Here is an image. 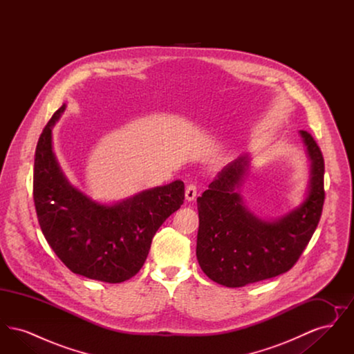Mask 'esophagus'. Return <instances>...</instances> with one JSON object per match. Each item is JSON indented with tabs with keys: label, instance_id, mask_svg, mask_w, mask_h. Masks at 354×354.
Wrapping results in <instances>:
<instances>
[{
	"label": "esophagus",
	"instance_id": "1",
	"mask_svg": "<svg viewBox=\"0 0 354 354\" xmlns=\"http://www.w3.org/2000/svg\"><path fill=\"white\" fill-rule=\"evenodd\" d=\"M196 194H198L196 185H188L185 187V199H187L188 202H192V201L196 198Z\"/></svg>",
	"mask_w": 354,
	"mask_h": 354
}]
</instances>
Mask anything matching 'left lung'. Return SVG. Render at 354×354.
Masks as SVG:
<instances>
[{
    "label": "left lung",
    "instance_id": "1",
    "mask_svg": "<svg viewBox=\"0 0 354 354\" xmlns=\"http://www.w3.org/2000/svg\"><path fill=\"white\" fill-rule=\"evenodd\" d=\"M310 160L308 195L276 220L260 219L243 203L240 187L250 169L241 155L220 171L198 198L196 257L203 272L220 286L239 288L290 270L320 221L325 199L324 158L308 131H300Z\"/></svg>",
    "mask_w": 354,
    "mask_h": 354
}]
</instances>
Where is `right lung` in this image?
Returning <instances> with one entry per match:
<instances>
[{
    "label": "right lung",
    "instance_id": "right-lung-1",
    "mask_svg": "<svg viewBox=\"0 0 354 354\" xmlns=\"http://www.w3.org/2000/svg\"><path fill=\"white\" fill-rule=\"evenodd\" d=\"M62 104L38 139L33 199L42 234L73 273L103 283H122L143 267L152 237L185 201V183L142 191L114 204L95 202L70 185L51 145V129Z\"/></svg>",
    "mask_w": 354,
    "mask_h": 354
}]
</instances>
